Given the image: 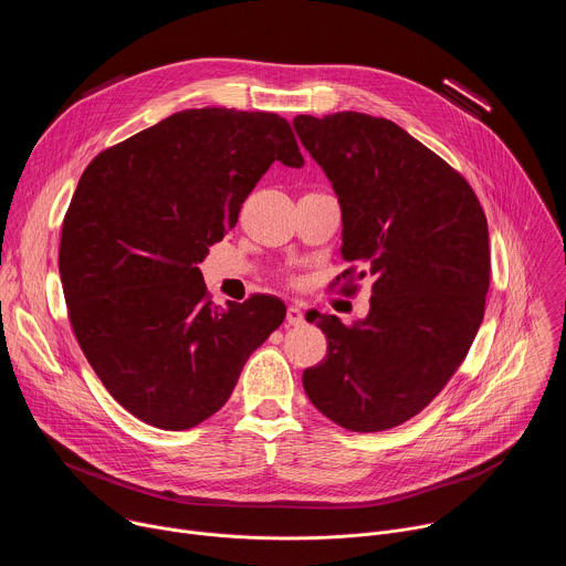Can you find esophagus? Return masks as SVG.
<instances>
[{
	"label": "esophagus",
	"instance_id": "34e87169",
	"mask_svg": "<svg viewBox=\"0 0 566 566\" xmlns=\"http://www.w3.org/2000/svg\"><path fill=\"white\" fill-rule=\"evenodd\" d=\"M304 322V313L300 306H289L286 308V327H300Z\"/></svg>",
	"mask_w": 566,
	"mask_h": 566
}]
</instances>
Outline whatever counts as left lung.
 I'll return each mask as SVG.
<instances>
[{"label":"left lung","instance_id":"8db88e82","mask_svg":"<svg viewBox=\"0 0 566 566\" xmlns=\"http://www.w3.org/2000/svg\"><path fill=\"white\" fill-rule=\"evenodd\" d=\"M295 132L343 208L340 293L374 277L369 315L322 313L327 358L304 369L313 406L352 432L417 417L448 385L479 332L491 286L489 221L470 184L387 118L295 116Z\"/></svg>","mask_w":566,"mask_h":566}]
</instances>
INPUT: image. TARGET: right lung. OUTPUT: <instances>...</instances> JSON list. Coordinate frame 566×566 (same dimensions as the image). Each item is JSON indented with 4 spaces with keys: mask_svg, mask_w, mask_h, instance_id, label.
Masks as SVG:
<instances>
[{
    "mask_svg": "<svg viewBox=\"0 0 566 566\" xmlns=\"http://www.w3.org/2000/svg\"><path fill=\"white\" fill-rule=\"evenodd\" d=\"M273 160L302 168L286 118L186 109L103 149L62 221L60 277L75 340L120 406L160 430L221 410L286 306H214L199 262Z\"/></svg>",
    "mask_w": 566,
    "mask_h": 566,
    "instance_id": "1",
    "label": "right lung"
}]
</instances>
